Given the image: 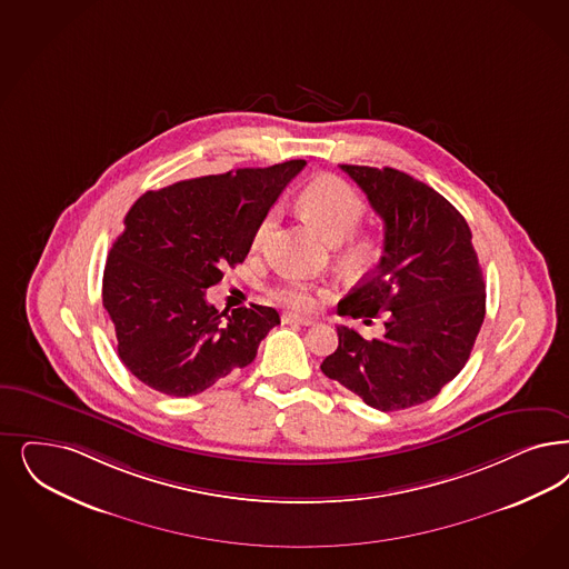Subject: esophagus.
Masks as SVG:
<instances>
[{
    "label": "esophagus",
    "instance_id": "obj_1",
    "mask_svg": "<svg viewBox=\"0 0 569 569\" xmlns=\"http://www.w3.org/2000/svg\"><path fill=\"white\" fill-rule=\"evenodd\" d=\"M283 323H298V326H311L315 319L311 317H302V315L286 313L283 315Z\"/></svg>",
    "mask_w": 569,
    "mask_h": 569
}]
</instances>
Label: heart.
<instances>
[{
    "label": "heart",
    "mask_w": 569,
    "mask_h": 569,
    "mask_svg": "<svg viewBox=\"0 0 569 569\" xmlns=\"http://www.w3.org/2000/svg\"><path fill=\"white\" fill-rule=\"evenodd\" d=\"M302 208L313 218L319 231L332 243H340V254L349 264H368L376 256V241L366 236H353L366 218V203L351 184L336 177L313 180L302 191ZM277 222V208L262 216L252 237V248H264ZM273 298L295 311H309L315 307L313 288L300 279H286L273 288Z\"/></svg>",
    "instance_id": "b5f03b06"
}]
</instances>
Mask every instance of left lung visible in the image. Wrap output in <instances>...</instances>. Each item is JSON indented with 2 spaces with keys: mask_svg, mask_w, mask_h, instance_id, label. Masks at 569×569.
Returning <instances> with one entry per match:
<instances>
[{
  "mask_svg": "<svg viewBox=\"0 0 569 569\" xmlns=\"http://www.w3.org/2000/svg\"><path fill=\"white\" fill-rule=\"evenodd\" d=\"M385 220L372 273L338 302V313L387 315L366 340L338 326V349L321 372L380 412L425 403L469 361L486 317V283L465 216L429 184L392 170L340 166Z\"/></svg>",
  "mask_w": 569,
  "mask_h": 569,
  "instance_id": "8db88e82",
  "label": "left lung"
}]
</instances>
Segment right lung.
I'll list each match as a JSON object with an SVG mask.
<instances>
[{
	"instance_id": "add662e5",
	"label": "right lung",
	"mask_w": 569,
	"mask_h": 569,
	"mask_svg": "<svg viewBox=\"0 0 569 569\" xmlns=\"http://www.w3.org/2000/svg\"><path fill=\"white\" fill-rule=\"evenodd\" d=\"M305 166L241 168L138 197L104 264L102 305L119 359L140 382L189 397L254 361L279 313L260 305L218 313L206 290L246 260L258 222Z\"/></svg>"
}]
</instances>
